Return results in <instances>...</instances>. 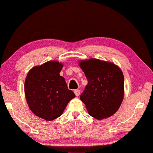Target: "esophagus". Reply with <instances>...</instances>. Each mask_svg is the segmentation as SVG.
<instances>
[{"label": "esophagus", "mask_w": 153, "mask_h": 153, "mask_svg": "<svg viewBox=\"0 0 153 153\" xmlns=\"http://www.w3.org/2000/svg\"><path fill=\"white\" fill-rule=\"evenodd\" d=\"M74 93H75V96H77V97H78V96H79L80 94V91L79 89H76V90L74 91Z\"/></svg>", "instance_id": "obj_1"}]
</instances>
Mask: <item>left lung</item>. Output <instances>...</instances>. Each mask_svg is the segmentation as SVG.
Returning <instances> with one entry per match:
<instances>
[{
	"label": "left lung",
	"mask_w": 153,
	"mask_h": 153,
	"mask_svg": "<svg viewBox=\"0 0 153 153\" xmlns=\"http://www.w3.org/2000/svg\"><path fill=\"white\" fill-rule=\"evenodd\" d=\"M79 65L88 80L80 99L88 114L97 120L117 111L124 96V77L115 64L97 59L81 60Z\"/></svg>",
	"instance_id": "left-lung-1"
}]
</instances>
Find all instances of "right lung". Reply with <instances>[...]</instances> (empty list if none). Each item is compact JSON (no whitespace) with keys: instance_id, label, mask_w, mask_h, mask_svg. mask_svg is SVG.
Segmentation results:
<instances>
[{"instance_id":"1","label":"right lung","mask_w":153,"mask_h":153,"mask_svg":"<svg viewBox=\"0 0 153 153\" xmlns=\"http://www.w3.org/2000/svg\"><path fill=\"white\" fill-rule=\"evenodd\" d=\"M63 65L49 61L33 68L25 81V94L32 112L46 120L62 115L68 102L75 97L65 78L59 75Z\"/></svg>"}]
</instances>
